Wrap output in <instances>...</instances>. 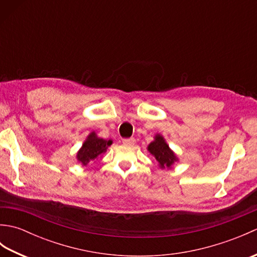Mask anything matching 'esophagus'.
I'll list each match as a JSON object with an SVG mask.
<instances>
[{"mask_svg":"<svg viewBox=\"0 0 257 257\" xmlns=\"http://www.w3.org/2000/svg\"><path fill=\"white\" fill-rule=\"evenodd\" d=\"M135 143H136L135 138H125V139H122V144H123V145L133 146V145H135Z\"/></svg>","mask_w":257,"mask_h":257,"instance_id":"obj_1","label":"esophagus"}]
</instances>
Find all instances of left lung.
<instances>
[{
	"label": "left lung",
	"mask_w": 257,
	"mask_h": 257,
	"mask_svg": "<svg viewBox=\"0 0 257 257\" xmlns=\"http://www.w3.org/2000/svg\"><path fill=\"white\" fill-rule=\"evenodd\" d=\"M148 151L155 157L160 168H171L174 161L178 160L173 151L163 139L162 136L157 135L155 140L148 146Z\"/></svg>",
	"instance_id": "left-lung-1"
}]
</instances>
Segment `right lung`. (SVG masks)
Here are the masks:
<instances>
[{"instance_id":"obj_1","label":"right lung","mask_w":257,"mask_h":257,"mask_svg":"<svg viewBox=\"0 0 257 257\" xmlns=\"http://www.w3.org/2000/svg\"><path fill=\"white\" fill-rule=\"evenodd\" d=\"M111 144V140L107 141L105 139L98 138L95 133H91L78 151L77 159L79 162L83 163V166H86L87 163L96 160L101 154L106 152L107 148Z\"/></svg>"}]
</instances>
